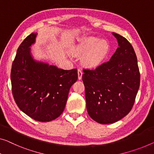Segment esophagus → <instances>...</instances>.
<instances>
[{
  "instance_id": "1",
  "label": "esophagus",
  "mask_w": 154,
  "mask_h": 154,
  "mask_svg": "<svg viewBox=\"0 0 154 154\" xmlns=\"http://www.w3.org/2000/svg\"><path fill=\"white\" fill-rule=\"evenodd\" d=\"M82 75H83V72H82V71L80 69H78V79H79V80L82 79Z\"/></svg>"
}]
</instances>
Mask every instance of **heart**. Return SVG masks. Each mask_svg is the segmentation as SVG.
Here are the masks:
<instances>
[{
  "mask_svg": "<svg viewBox=\"0 0 154 154\" xmlns=\"http://www.w3.org/2000/svg\"><path fill=\"white\" fill-rule=\"evenodd\" d=\"M110 51V45L105 39L95 36H85L79 38L73 48L75 54H83V62L89 67H95L102 63Z\"/></svg>",
  "mask_w": 154,
  "mask_h": 154,
  "instance_id": "obj_1",
  "label": "heart"
}]
</instances>
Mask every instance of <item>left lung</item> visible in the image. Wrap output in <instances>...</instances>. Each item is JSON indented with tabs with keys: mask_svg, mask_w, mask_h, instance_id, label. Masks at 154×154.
<instances>
[{
	"mask_svg": "<svg viewBox=\"0 0 154 154\" xmlns=\"http://www.w3.org/2000/svg\"><path fill=\"white\" fill-rule=\"evenodd\" d=\"M112 34L118 48L111 59L95 70L84 69L82 75L87 111L103 125L116 122L129 113L140 82L134 48L122 36Z\"/></svg>",
	"mask_w": 154,
	"mask_h": 154,
	"instance_id": "left-lung-1",
	"label": "left lung"
}]
</instances>
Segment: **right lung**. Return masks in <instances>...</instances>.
I'll list each match as a JSON object with an SVG mask.
<instances>
[{"mask_svg":"<svg viewBox=\"0 0 154 154\" xmlns=\"http://www.w3.org/2000/svg\"><path fill=\"white\" fill-rule=\"evenodd\" d=\"M36 35L29 34L18 48L11 66V91L24 113L36 121L50 122L63 113L77 69L63 70L34 59L30 46Z\"/></svg>","mask_w":154,"mask_h":154,"instance_id":"obj_1","label":"right lung"}]
</instances>
